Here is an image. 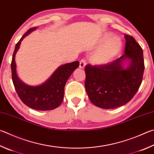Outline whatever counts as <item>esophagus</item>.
<instances>
[{"instance_id":"esophagus-1","label":"esophagus","mask_w":154,"mask_h":154,"mask_svg":"<svg viewBox=\"0 0 154 154\" xmlns=\"http://www.w3.org/2000/svg\"><path fill=\"white\" fill-rule=\"evenodd\" d=\"M85 65H86V62L85 59H82L80 60L79 62V68L80 69H84L85 66Z\"/></svg>"}]
</instances>
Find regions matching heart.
Wrapping results in <instances>:
<instances>
[{
	"label": "heart",
	"mask_w": 154,
	"mask_h": 154,
	"mask_svg": "<svg viewBox=\"0 0 154 154\" xmlns=\"http://www.w3.org/2000/svg\"><path fill=\"white\" fill-rule=\"evenodd\" d=\"M111 34H106L100 44L110 37ZM122 42L121 39L117 36H114L106 42L103 45L94 52L90 57L91 62L96 65H105L108 64L115 58L121 51Z\"/></svg>",
	"instance_id": "obj_1"
}]
</instances>
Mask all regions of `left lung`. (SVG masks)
I'll return each mask as SVG.
<instances>
[{
	"mask_svg": "<svg viewBox=\"0 0 154 154\" xmlns=\"http://www.w3.org/2000/svg\"><path fill=\"white\" fill-rule=\"evenodd\" d=\"M124 54L101 66L86 65L85 87L93 104L104 109L120 107L133 98L140 87L144 72L143 50L135 38L125 35ZM130 64L125 68L123 63Z\"/></svg>",
	"mask_w": 154,
	"mask_h": 154,
	"instance_id": "obj_1",
	"label": "left lung"
}]
</instances>
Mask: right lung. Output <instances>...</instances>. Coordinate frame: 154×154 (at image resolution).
I'll return each instance as SVG.
<instances>
[{
	"label": "right lung",
	"instance_id": "add662e5",
	"mask_svg": "<svg viewBox=\"0 0 154 154\" xmlns=\"http://www.w3.org/2000/svg\"><path fill=\"white\" fill-rule=\"evenodd\" d=\"M35 29V27L30 28L16 44L11 61L12 80L19 98L26 106L37 110H51L58 107L62 103L66 83L72 72L79 66V63L75 61L61 65L42 85L31 86L24 83L17 74L15 54L23 39Z\"/></svg>",
	"mask_w": 154,
	"mask_h": 154
}]
</instances>
